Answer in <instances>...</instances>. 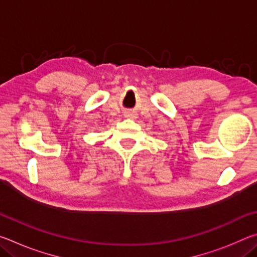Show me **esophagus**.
Masks as SVG:
<instances>
[{
    "label": "esophagus",
    "instance_id": "esophagus-1",
    "mask_svg": "<svg viewBox=\"0 0 257 257\" xmlns=\"http://www.w3.org/2000/svg\"><path fill=\"white\" fill-rule=\"evenodd\" d=\"M130 115H132V114H130Z\"/></svg>",
    "mask_w": 257,
    "mask_h": 257
}]
</instances>
